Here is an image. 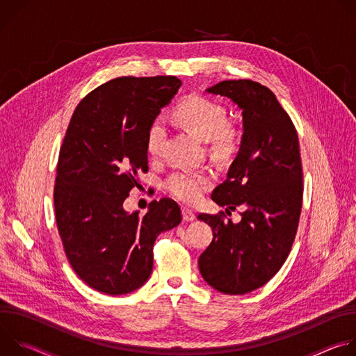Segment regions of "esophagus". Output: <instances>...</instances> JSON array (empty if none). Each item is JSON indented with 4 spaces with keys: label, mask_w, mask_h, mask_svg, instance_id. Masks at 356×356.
I'll return each mask as SVG.
<instances>
[{
    "label": "esophagus",
    "mask_w": 356,
    "mask_h": 356,
    "mask_svg": "<svg viewBox=\"0 0 356 356\" xmlns=\"http://www.w3.org/2000/svg\"><path fill=\"white\" fill-rule=\"evenodd\" d=\"M181 216L186 222H191L195 220V216H194L193 210H190V209H181Z\"/></svg>",
    "instance_id": "1"
}]
</instances>
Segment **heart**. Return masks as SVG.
<instances>
[{
	"instance_id": "1",
	"label": "heart",
	"mask_w": 356,
	"mask_h": 356,
	"mask_svg": "<svg viewBox=\"0 0 356 356\" xmlns=\"http://www.w3.org/2000/svg\"><path fill=\"white\" fill-rule=\"evenodd\" d=\"M173 118L194 136L209 140L211 154L220 161L229 159L239 149L241 131L227 122L222 107L204 97L191 95L183 99L175 108ZM163 138L162 124L158 121L152 124L146 135V150L150 156L159 155ZM211 186V175L202 170L173 172L165 181L166 190L186 204H194Z\"/></svg>"
}]
</instances>
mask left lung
<instances>
[{
    "instance_id": "1",
    "label": "left lung",
    "mask_w": 356,
    "mask_h": 356,
    "mask_svg": "<svg viewBox=\"0 0 356 356\" xmlns=\"http://www.w3.org/2000/svg\"><path fill=\"white\" fill-rule=\"evenodd\" d=\"M231 98L242 110L243 134L227 180L211 194L231 214H200L213 228V242L198 258L201 276L224 294H245L266 284L291 249L302 201L297 131L275 94L252 80H225L206 90Z\"/></svg>"
}]
</instances>
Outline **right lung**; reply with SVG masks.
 <instances>
[{
    "label": "right lung",
    "mask_w": 356,
    "mask_h": 356,
    "mask_svg": "<svg viewBox=\"0 0 356 356\" xmlns=\"http://www.w3.org/2000/svg\"><path fill=\"white\" fill-rule=\"evenodd\" d=\"M180 86L175 76L118 77L88 92L72 115L55 214L73 270L97 291L120 296L145 284L158 235L181 221L179 204L166 197L152 201L145 216L122 207L147 172V131Z\"/></svg>",
    "instance_id": "obj_1"
}]
</instances>
